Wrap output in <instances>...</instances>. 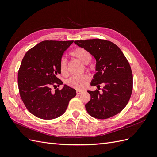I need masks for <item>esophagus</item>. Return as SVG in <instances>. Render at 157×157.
Here are the masks:
<instances>
[{
	"label": "esophagus",
	"instance_id": "obj_1",
	"mask_svg": "<svg viewBox=\"0 0 157 157\" xmlns=\"http://www.w3.org/2000/svg\"><path fill=\"white\" fill-rule=\"evenodd\" d=\"M82 92H83V90H77V94L78 95L81 94Z\"/></svg>",
	"mask_w": 157,
	"mask_h": 157
}]
</instances>
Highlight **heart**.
Segmentation results:
<instances>
[{
  "mask_svg": "<svg viewBox=\"0 0 157 157\" xmlns=\"http://www.w3.org/2000/svg\"><path fill=\"white\" fill-rule=\"evenodd\" d=\"M71 56L77 59L83 64H88L92 59V56L90 52L82 47H77L71 51ZM59 69L61 73L65 76L67 75V61L65 59H61L59 61ZM89 80L88 75L83 74L80 76H73L67 80V84L69 86L76 88H82L86 84Z\"/></svg>",
  "mask_w": 157,
  "mask_h": 157,
  "instance_id": "b5f03b06",
  "label": "heart"
}]
</instances>
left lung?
Returning a JSON list of instances; mask_svg holds the SVG:
<instances>
[{"label": "left lung", "mask_w": 157, "mask_h": 157, "mask_svg": "<svg viewBox=\"0 0 157 157\" xmlns=\"http://www.w3.org/2000/svg\"><path fill=\"white\" fill-rule=\"evenodd\" d=\"M75 43L87 50L96 59V71L92 86L103 84L102 92L88 90L91 99L85 105L90 115L106 119L119 113L130 98L133 75L125 56L112 42L101 39L76 40Z\"/></svg>", "instance_id": "obj_1"}]
</instances>
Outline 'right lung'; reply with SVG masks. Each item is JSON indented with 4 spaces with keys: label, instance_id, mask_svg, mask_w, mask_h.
I'll list each match as a JSON object with an SVG mask.
<instances>
[{
    "label": "right lung",
    "instance_id": "right-lung-1",
    "mask_svg": "<svg viewBox=\"0 0 157 157\" xmlns=\"http://www.w3.org/2000/svg\"><path fill=\"white\" fill-rule=\"evenodd\" d=\"M73 40H44L27 52L18 71L17 83L20 97L33 115L51 120L62 115L69 101L77 92L65 84L52 92L50 86L63 84L58 78L61 73L59 61Z\"/></svg>",
    "mask_w": 157,
    "mask_h": 157
}]
</instances>
